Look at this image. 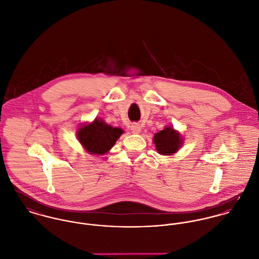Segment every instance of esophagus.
<instances>
[{
	"mask_svg": "<svg viewBox=\"0 0 259 259\" xmlns=\"http://www.w3.org/2000/svg\"><path fill=\"white\" fill-rule=\"evenodd\" d=\"M131 130H132L133 134H139V133L141 132L142 127H141L140 123H137V122H135V123H133V124L131 125Z\"/></svg>",
	"mask_w": 259,
	"mask_h": 259,
	"instance_id": "esophagus-1",
	"label": "esophagus"
}]
</instances>
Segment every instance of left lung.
Returning a JSON list of instances; mask_svg holds the SVG:
<instances>
[{
  "instance_id": "1",
  "label": "left lung",
  "mask_w": 259,
  "mask_h": 259,
  "mask_svg": "<svg viewBox=\"0 0 259 259\" xmlns=\"http://www.w3.org/2000/svg\"><path fill=\"white\" fill-rule=\"evenodd\" d=\"M153 143L158 153L169 155L178 151L183 144V141L179 133L167 126L163 131H160L154 135Z\"/></svg>"
}]
</instances>
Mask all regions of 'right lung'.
Wrapping results in <instances>:
<instances>
[{"label":"right lung","instance_id":"right-lung-1","mask_svg":"<svg viewBox=\"0 0 259 259\" xmlns=\"http://www.w3.org/2000/svg\"><path fill=\"white\" fill-rule=\"evenodd\" d=\"M123 131L112 127L100 119L83 125L77 131V139L90 153L104 154L111 149Z\"/></svg>","mask_w":259,"mask_h":259}]
</instances>
